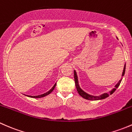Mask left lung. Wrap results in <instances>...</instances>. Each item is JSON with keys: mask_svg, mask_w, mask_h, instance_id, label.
I'll return each instance as SVG.
<instances>
[{"mask_svg": "<svg viewBox=\"0 0 132 132\" xmlns=\"http://www.w3.org/2000/svg\"><path fill=\"white\" fill-rule=\"evenodd\" d=\"M125 69H126V64H125L124 66V69H123V73H122V77L125 75ZM74 80H75V85L76 86V88H77V91L78 92L79 94L80 95V96H82V98H84L86 99V100H102V99L108 97L109 96L112 95L114 92L116 91V89L118 88V86H119L120 85L121 82L122 81V79H121L119 81H118V83L115 85L114 88L112 89V90L110 91L109 93H103V94L100 95L99 96H93V95H91L88 94V93H86L85 92H84L81 88H80L79 85V81H78V77H77V72H76V70L74 71Z\"/></svg>", "mask_w": 132, "mask_h": 132, "instance_id": "obj_1", "label": "left lung"}]
</instances>
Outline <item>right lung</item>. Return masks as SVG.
I'll use <instances>...</instances> for the list:
<instances>
[{
    "label": "right lung",
    "mask_w": 132,
    "mask_h": 132,
    "mask_svg": "<svg viewBox=\"0 0 132 132\" xmlns=\"http://www.w3.org/2000/svg\"><path fill=\"white\" fill-rule=\"evenodd\" d=\"M56 85V83H55V85H54V86L52 87V88H51L50 90H49L48 92H46V93H44V94H42V95H37V96H30V95H26V96H28V97H31V98H42V97H44V96H47V95H48L49 94H50V93H51V92L53 91V89H55Z\"/></svg>",
    "instance_id": "right-lung-1"
}]
</instances>
